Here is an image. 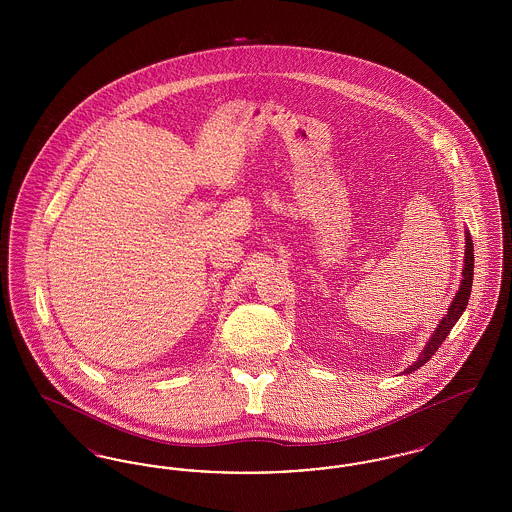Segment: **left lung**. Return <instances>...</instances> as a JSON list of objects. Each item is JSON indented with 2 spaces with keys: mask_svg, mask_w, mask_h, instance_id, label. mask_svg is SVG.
Here are the masks:
<instances>
[{
  "mask_svg": "<svg viewBox=\"0 0 512 512\" xmlns=\"http://www.w3.org/2000/svg\"><path fill=\"white\" fill-rule=\"evenodd\" d=\"M464 238H466V249H464V268L461 288H459V292L455 295V299H453V303H451L447 315L439 322L438 330L434 332V336L430 338V341H428L426 347H424V351L420 353L418 361L405 370L407 374L413 372L416 368H420L426 361H430V357L438 351L439 345L447 338V334H449L451 328L457 324V320L461 318L464 309H466V305H468V297H470V290H472V274H474V245H472V240H470V234H468V232H466Z\"/></svg>",
  "mask_w": 512,
  "mask_h": 512,
  "instance_id": "1",
  "label": "left lung"
}]
</instances>
